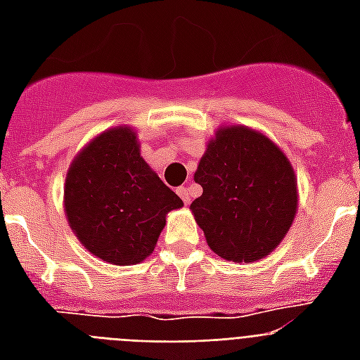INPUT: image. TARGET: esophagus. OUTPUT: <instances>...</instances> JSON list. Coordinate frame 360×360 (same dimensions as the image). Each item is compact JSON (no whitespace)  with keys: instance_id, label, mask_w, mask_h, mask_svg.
I'll return each instance as SVG.
<instances>
[{"instance_id":"obj_1","label":"esophagus","mask_w":360,"mask_h":360,"mask_svg":"<svg viewBox=\"0 0 360 360\" xmlns=\"http://www.w3.org/2000/svg\"><path fill=\"white\" fill-rule=\"evenodd\" d=\"M177 194H179L181 200L185 202V205H188V203H191V188H186V186H179V188H177Z\"/></svg>"}]
</instances>
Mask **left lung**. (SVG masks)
<instances>
[{
    "mask_svg": "<svg viewBox=\"0 0 360 360\" xmlns=\"http://www.w3.org/2000/svg\"><path fill=\"white\" fill-rule=\"evenodd\" d=\"M194 181L203 194L191 211L217 256L257 262L288 236L299 203L295 172L285 153L259 130L245 124L217 129Z\"/></svg>",
    "mask_w": 360,
    "mask_h": 360,
    "instance_id": "obj_1",
    "label": "left lung"
}]
</instances>
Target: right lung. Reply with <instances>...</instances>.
I'll return each mask as SVG.
<instances>
[{
    "mask_svg": "<svg viewBox=\"0 0 360 360\" xmlns=\"http://www.w3.org/2000/svg\"><path fill=\"white\" fill-rule=\"evenodd\" d=\"M63 192L70 230L86 250L112 265L143 262L169 211L183 207V200L143 160L129 124L104 130L76 155Z\"/></svg>",
    "mask_w": 360,
    "mask_h": 360,
    "instance_id": "add662e5",
    "label": "right lung"
}]
</instances>
